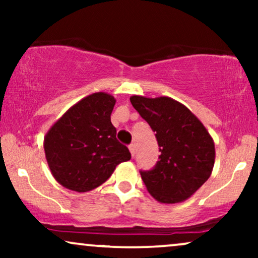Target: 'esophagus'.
<instances>
[{
  "instance_id": "34e87169",
  "label": "esophagus",
  "mask_w": 258,
  "mask_h": 258,
  "mask_svg": "<svg viewBox=\"0 0 258 258\" xmlns=\"http://www.w3.org/2000/svg\"><path fill=\"white\" fill-rule=\"evenodd\" d=\"M128 149H130V152H131V155L135 156V154H136V146H135V144H130Z\"/></svg>"
}]
</instances>
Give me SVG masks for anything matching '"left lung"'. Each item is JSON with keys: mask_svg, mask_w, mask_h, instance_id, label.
Masks as SVG:
<instances>
[{"mask_svg": "<svg viewBox=\"0 0 258 258\" xmlns=\"http://www.w3.org/2000/svg\"><path fill=\"white\" fill-rule=\"evenodd\" d=\"M130 100L156 132L161 152L153 170L141 171L148 191L162 204L186 200L211 176L214 139L193 112L170 97L132 96Z\"/></svg>", "mask_w": 258, "mask_h": 258, "instance_id": "obj_1", "label": "left lung"}]
</instances>
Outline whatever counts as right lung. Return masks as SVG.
Returning <instances> with one entry per match:
<instances>
[{
    "mask_svg": "<svg viewBox=\"0 0 258 258\" xmlns=\"http://www.w3.org/2000/svg\"><path fill=\"white\" fill-rule=\"evenodd\" d=\"M115 102L111 94L92 93L68 109L44 136L47 164L64 188L90 191L103 184L117 165L131 159L110 121Z\"/></svg>",
    "mask_w": 258,
    "mask_h": 258,
    "instance_id": "right-lung-1",
    "label": "right lung"
}]
</instances>
